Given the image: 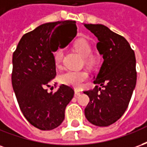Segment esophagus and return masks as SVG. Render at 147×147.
<instances>
[{"label": "esophagus", "instance_id": "obj_1", "mask_svg": "<svg viewBox=\"0 0 147 147\" xmlns=\"http://www.w3.org/2000/svg\"><path fill=\"white\" fill-rule=\"evenodd\" d=\"M81 94H82V90H78V89L75 90V95L76 96L80 95Z\"/></svg>", "mask_w": 147, "mask_h": 147}]
</instances>
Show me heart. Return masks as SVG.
Instances as JSON below:
<instances>
[{"mask_svg": "<svg viewBox=\"0 0 147 147\" xmlns=\"http://www.w3.org/2000/svg\"><path fill=\"white\" fill-rule=\"evenodd\" d=\"M73 47L75 50L83 57L86 58L88 63H92L93 57H90L92 53V48L89 42L85 39H78L74 42ZM64 57L63 49L59 48L54 53L55 65L58 68H61L62 60ZM88 73L86 71H67L60 76V81L67 86H71L74 88L79 89L83 86V82L87 80Z\"/></svg>", "mask_w": 147, "mask_h": 147, "instance_id": "obj_1", "label": "heart"}]
</instances>
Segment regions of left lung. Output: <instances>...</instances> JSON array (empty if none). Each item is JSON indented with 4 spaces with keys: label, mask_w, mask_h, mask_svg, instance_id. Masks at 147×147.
Returning <instances> with one entry per match:
<instances>
[{
    "label": "left lung",
    "mask_w": 147,
    "mask_h": 147,
    "mask_svg": "<svg viewBox=\"0 0 147 147\" xmlns=\"http://www.w3.org/2000/svg\"><path fill=\"white\" fill-rule=\"evenodd\" d=\"M98 40L97 49L104 61L94 83L98 86L84 91L90 102L84 110L94 125L107 127L123 116L133 90L137 73L136 56L123 36L102 24H84Z\"/></svg>",
    "instance_id": "1"
}]
</instances>
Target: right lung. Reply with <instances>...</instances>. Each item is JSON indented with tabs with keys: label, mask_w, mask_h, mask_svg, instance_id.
Listing matches in <instances>:
<instances>
[{
	"label": "right lung",
	"mask_w": 147,
	"mask_h": 147,
	"mask_svg": "<svg viewBox=\"0 0 147 147\" xmlns=\"http://www.w3.org/2000/svg\"><path fill=\"white\" fill-rule=\"evenodd\" d=\"M76 30L72 20L42 24L25 34L13 53L11 83L18 104L27 121L40 130L61 125L73 98V89L67 85H61L56 92L46 88L57 75L53 53L62 38L67 37V45L71 42Z\"/></svg>",
	"instance_id": "right-lung-1"
}]
</instances>
